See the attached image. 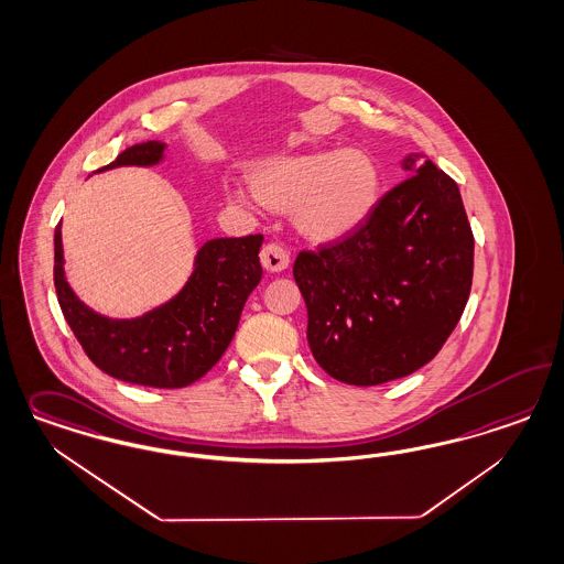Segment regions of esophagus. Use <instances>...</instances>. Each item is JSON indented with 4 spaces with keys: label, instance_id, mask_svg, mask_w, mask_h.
<instances>
[{
    "label": "esophagus",
    "instance_id": "esophagus-1",
    "mask_svg": "<svg viewBox=\"0 0 564 564\" xmlns=\"http://www.w3.org/2000/svg\"><path fill=\"white\" fill-rule=\"evenodd\" d=\"M261 265L268 270V272H284L286 268H289V263H291V259H289V253H286V249H282L280 245H265L263 249H261Z\"/></svg>",
    "mask_w": 564,
    "mask_h": 564
}]
</instances>
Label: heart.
<instances>
[{
	"label": "heart",
	"mask_w": 564,
	"mask_h": 564,
	"mask_svg": "<svg viewBox=\"0 0 564 564\" xmlns=\"http://www.w3.org/2000/svg\"><path fill=\"white\" fill-rule=\"evenodd\" d=\"M254 197L273 212H292L296 232L315 245H334L357 235L382 199V170L364 149H326L263 160L251 172ZM226 199L253 207L238 184Z\"/></svg>",
	"instance_id": "1"
}]
</instances>
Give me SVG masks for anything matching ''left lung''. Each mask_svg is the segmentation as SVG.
Listing matches in <instances>:
<instances>
[{
	"label": "left lung",
	"mask_w": 564,
	"mask_h": 564,
	"mask_svg": "<svg viewBox=\"0 0 564 564\" xmlns=\"http://www.w3.org/2000/svg\"><path fill=\"white\" fill-rule=\"evenodd\" d=\"M364 228L299 253L307 340L327 376L350 386L399 380L430 364L471 292V226L456 182L423 153Z\"/></svg>",
	"instance_id": "obj_1"
}]
</instances>
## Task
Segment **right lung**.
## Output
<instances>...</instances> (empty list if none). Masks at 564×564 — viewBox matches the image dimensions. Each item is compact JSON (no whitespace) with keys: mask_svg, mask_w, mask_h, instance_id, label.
<instances>
[{"mask_svg":"<svg viewBox=\"0 0 564 564\" xmlns=\"http://www.w3.org/2000/svg\"><path fill=\"white\" fill-rule=\"evenodd\" d=\"M165 143L124 149L106 172L122 165L164 162ZM263 237L212 238L195 254L186 284L164 305L139 317L116 319L93 311L70 289L64 272L62 224L54 235V284L62 313L87 357L111 378L153 388L197 382L232 343L242 307L261 280Z\"/></svg>","mask_w":564,"mask_h":564,"instance_id":"1","label":"right lung"}]
</instances>
